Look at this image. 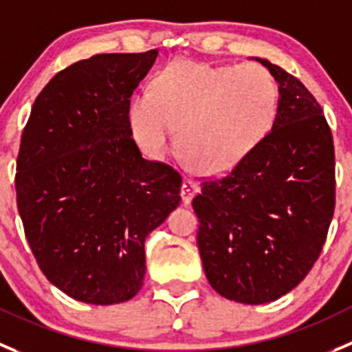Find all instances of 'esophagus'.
I'll return each mask as SVG.
<instances>
[{
    "label": "esophagus",
    "mask_w": 352,
    "mask_h": 352,
    "mask_svg": "<svg viewBox=\"0 0 352 352\" xmlns=\"http://www.w3.org/2000/svg\"><path fill=\"white\" fill-rule=\"evenodd\" d=\"M196 192H198V186H196L191 179L184 180L182 187H180V198H182V201L186 203V205H189V203L192 201Z\"/></svg>",
    "instance_id": "1"
}]
</instances>
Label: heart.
Wrapping results in <instances>:
<instances>
[{"mask_svg":"<svg viewBox=\"0 0 352 352\" xmlns=\"http://www.w3.org/2000/svg\"><path fill=\"white\" fill-rule=\"evenodd\" d=\"M278 102V83L264 65L179 58L153 78L149 94L131 100L128 123L146 156L165 157L177 128L187 161L206 175H222L267 137Z\"/></svg>","mask_w":352,"mask_h":352,"instance_id":"1","label":"heart"}]
</instances>
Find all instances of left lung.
<instances>
[{
	"mask_svg": "<svg viewBox=\"0 0 352 352\" xmlns=\"http://www.w3.org/2000/svg\"><path fill=\"white\" fill-rule=\"evenodd\" d=\"M271 131L229 175L192 199L198 248L217 294L267 304L294 290L321 254L335 208L333 139L311 91L280 65Z\"/></svg>",
	"mask_w": 352,
	"mask_h": 352,
	"instance_id": "obj_1",
	"label": "left lung"
}]
</instances>
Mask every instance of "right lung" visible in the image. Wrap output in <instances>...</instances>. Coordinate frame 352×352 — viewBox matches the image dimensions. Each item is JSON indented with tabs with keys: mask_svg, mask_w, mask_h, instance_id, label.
<instances>
[{
	"mask_svg": "<svg viewBox=\"0 0 352 352\" xmlns=\"http://www.w3.org/2000/svg\"><path fill=\"white\" fill-rule=\"evenodd\" d=\"M157 50L100 54L57 72L32 104L17 157V206L43 274L95 305L130 300L144 241L180 203L182 179L144 160L130 97Z\"/></svg>",
	"mask_w": 352,
	"mask_h": 352,
	"instance_id": "add662e5",
	"label": "right lung"
}]
</instances>
